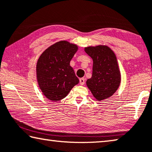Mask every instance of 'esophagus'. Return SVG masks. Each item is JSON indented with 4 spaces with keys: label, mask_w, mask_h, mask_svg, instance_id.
<instances>
[{
    "label": "esophagus",
    "mask_w": 152,
    "mask_h": 152,
    "mask_svg": "<svg viewBox=\"0 0 152 152\" xmlns=\"http://www.w3.org/2000/svg\"><path fill=\"white\" fill-rule=\"evenodd\" d=\"M79 81H80V85H83L84 84H85V78H80V80H79Z\"/></svg>",
    "instance_id": "obj_1"
}]
</instances>
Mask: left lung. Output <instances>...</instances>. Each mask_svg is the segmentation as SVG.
I'll use <instances>...</instances> for the list:
<instances>
[{
	"instance_id": "8db88e82",
	"label": "left lung",
	"mask_w": 152,
	"mask_h": 152,
	"mask_svg": "<svg viewBox=\"0 0 152 152\" xmlns=\"http://www.w3.org/2000/svg\"><path fill=\"white\" fill-rule=\"evenodd\" d=\"M93 59L92 77L86 80L89 90L98 101L109 98L118 88L121 75L114 51L105 45L85 48Z\"/></svg>"
}]
</instances>
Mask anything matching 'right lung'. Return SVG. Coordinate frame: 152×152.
<instances>
[{
  "instance_id": "add662e5",
  "label": "right lung",
  "mask_w": 152,
  "mask_h": 152,
  "mask_svg": "<svg viewBox=\"0 0 152 152\" xmlns=\"http://www.w3.org/2000/svg\"><path fill=\"white\" fill-rule=\"evenodd\" d=\"M78 46L66 40L55 43L40 55L37 64L38 86L49 100L66 97L79 80L69 65Z\"/></svg>"
}]
</instances>
